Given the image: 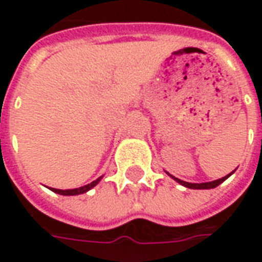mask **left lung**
Listing matches in <instances>:
<instances>
[{
    "label": "left lung",
    "mask_w": 262,
    "mask_h": 262,
    "mask_svg": "<svg viewBox=\"0 0 262 262\" xmlns=\"http://www.w3.org/2000/svg\"><path fill=\"white\" fill-rule=\"evenodd\" d=\"M231 174H233V172H230L229 176L223 177V178H220V180H216V181L202 182V184H191V182L181 181V180H178V178H176V177H172V178H174L177 182H180L181 185H184V187H187V188H191V189H210V188H216L217 185H220L222 182L226 181V180H227V178H229Z\"/></svg>",
    "instance_id": "left-lung-1"
}]
</instances>
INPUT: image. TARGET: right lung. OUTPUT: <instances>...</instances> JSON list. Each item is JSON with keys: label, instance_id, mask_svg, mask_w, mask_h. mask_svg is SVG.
Returning a JSON list of instances; mask_svg holds the SVG:
<instances>
[{"label": "right lung", "instance_id": "1", "mask_svg": "<svg viewBox=\"0 0 262 262\" xmlns=\"http://www.w3.org/2000/svg\"><path fill=\"white\" fill-rule=\"evenodd\" d=\"M99 180H101V177L98 180H95V181H92L91 184L84 185V187L81 188H75V189H56V188H52V191L56 193H60V195H78V193H84L86 191H90L92 187H95Z\"/></svg>", "mask_w": 262, "mask_h": 262}]
</instances>
